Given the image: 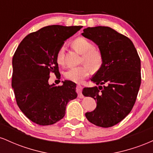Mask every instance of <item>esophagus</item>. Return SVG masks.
I'll return each instance as SVG.
<instances>
[{"instance_id": "1", "label": "esophagus", "mask_w": 153, "mask_h": 153, "mask_svg": "<svg viewBox=\"0 0 153 153\" xmlns=\"http://www.w3.org/2000/svg\"><path fill=\"white\" fill-rule=\"evenodd\" d=\"M82 85H77L76 91H77V93H78V97L80 98V99L83 98V96H82Z\"/></svg>"}]
</instances>
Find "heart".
I'll use <instances>...</instances> for the list:
<instances>
[{
    "label": "heart",
    "instance_id": "b5f03b06",
    "mask_svg": "<svg viewBox=\"0 0 153 153\" xmlns=\"http://www.w3.org/2000/svg\"><path fill=\"white\" fill-rule=\"evenodd\" d=\"M73 47L77 52L82 54V61L95 68L99 67L102 62V54L101 51L96 47H94L93 44L85 37H78L75 39L72 42ZM64 47H61L57 51L56 54V61L57 64L62 65L64 64ZM90 74L89 67L84 65L77 67V68H70L65 73V78L67 80L75 82H81Z\"/></svg>",
    "mask_w": 153,
    "mask_h": 153
}]
</instances>
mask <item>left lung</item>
<instances>
[{
  "label": "left lung",
  "mask_w": 153,
  "mask_h": 153,
  "mask_svg": "<svg viewBox=\"0 0 153 153\" xmlns=\"http://www.w3.org/2000/svg\"><path fill=\"white\" fill-rule=\"evenodd\" d=\"M82 35L98 45L102 65L91 80L99 86L84 88L82 94L97 101L85 113L91 123L111 127L130 113L141 84V62L132 42L108 26L88 27Z\"/></svg>",
  "instance_id": "obj_1"
}]
</instances>
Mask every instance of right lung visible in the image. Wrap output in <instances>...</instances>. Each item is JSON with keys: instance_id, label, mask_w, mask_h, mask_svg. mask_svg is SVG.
I'll list each match as a JSON object with an SVG mask.
<instances>
[{"instance_id": "obj_1", "label": "right lung", "mask_w": 153, "mask_h": 153, "mask_svg": "<svg viewBox=\"0 0 153 153\" xmlns=\"http://www.w3.org/2000/svg\"><path fill=\"white\" fill-rule=\"evenodd\" d=\"M81 26L51 25L28 34L17 47L13 59L11 85L16 101L28 119L39 125H51L62 119L66 106L77 98L76 84L50 85L51 73L60 78L56 61L57 51Z\"/></svg>"}]
</instances>
